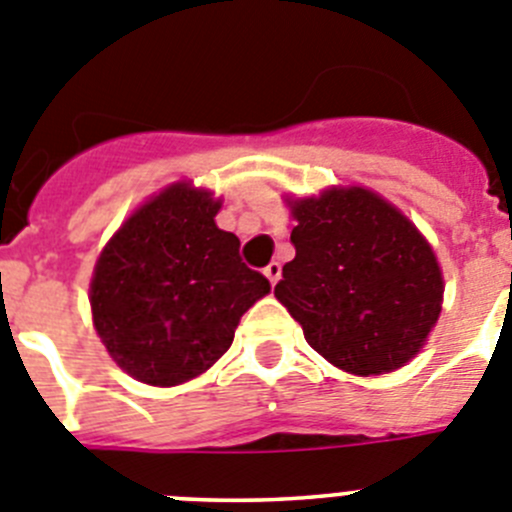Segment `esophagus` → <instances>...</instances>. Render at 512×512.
Returning a JSON list of instances; mask_svg holds the SVG:
<instances>
[{
    "mask_svg": "<svg viewBox=\"0 0 512 512\" xmlns=\"http://www.w3.org/2000/svg\"><path fill=\"white\" fill-rule=\"evenodd\" d=\"M280 273H283V267H280V262H270V265L265 267V278L270 280V285L278 283Z\"/></svg>",
    "mask_w": 512,
    "mask_h": 512,
    "instance_id": "1",
    "label": "esophagus"
}]
</instances>
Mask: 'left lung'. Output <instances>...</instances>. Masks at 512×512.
<instances>
[{"mask_svg":"<svg viewBox=\"0 0 512 512\" xmlns=\"http://www.w3.org/2000/svg\"><path fill=\"white\" fill-rule=\"evenodd\" d=\"M296 257L275 298L306 342L352 375L411 362L439 321L444 278L434 250L400 209L362 186L288 201Z\"/></svg>","mask_w":512,"mask_h":512,"instance_id":"8db88e82","label":"left lung"}]
</instances>
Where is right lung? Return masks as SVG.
<instances>
[{
  "label": "right lung",
  "mask_w": 512,
  "mask_h": 512,
  "mask_svg": "<svg viewBox=\"0 0 512 512\" xmlns=\"http://www.w3.org/2000/svg\"><path fill=\"white\" fill-rule=\"evenodd\" d=\"M222 201L173 183L142 204L101 250L91 278L94 329L112 359L145 385L199 377L232 347L242 313L270 293L216 227Z\"/></svg>",
  "instance_id": "add662e5"
}]
</instances>
